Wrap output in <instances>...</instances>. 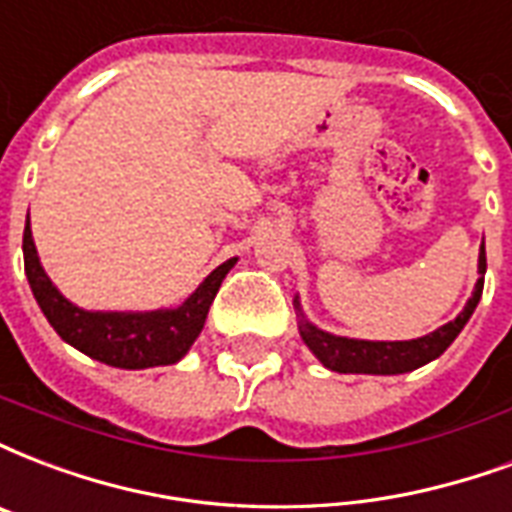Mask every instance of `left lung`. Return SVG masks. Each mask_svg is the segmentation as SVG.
I'll return each mask as SVG.
<instances>
[{"label":"left lung","mask_w":512,"mask_h":512,"mask_svg":"<svg viewBox=\"0 0 512 512\" xmlns=\"http://www.w3.org/2000/svg\"><path fill=\"white\" fill-rule=\"evenodd\" d=\"M478 286L472 291L470 302L464 313L453 318L451 324L440 326L437 332L418 337V340H405V343H370V340H348V337H334L329 332L315 329L307 321L299 324L302 340L307 348L318 356V361L334 372H367V375H399L410 372L437 359L448 345L456 340V334L470 321L472 310L478 307L480 294H483V275H486V248L480 245L478 261Z\"/></svg>","instance_id":"left-lung-1"}]
</instances>
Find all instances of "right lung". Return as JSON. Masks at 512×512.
Returning a JSON list of instances; mask_svg holds the SVG:
<instances>
[{
	"label": "right lung",
	"instance_id": "1",
	"mask_svg": "<svg viewBox=\"0 0 512 512\" xmlns=\"http://www.w3.org/2000/svg\"><path fill=\"white\" fill-rule=\"evenodd\" d=\"M234 261L237 259L224 261L218 270L210 272L205 283L175 310L86 313L80 307L69 305L40 267L29 218L23 229V270L45 318L51 321L61 340L75 345L91 359L105 361L110 367H121V370H145V367H161V364H175L183 359L202 332L207 310L213 305L226 272L234 267Z\"/></svg>",
	"mask_w": 512,
	"mask_h": 512
}]
</instances>
